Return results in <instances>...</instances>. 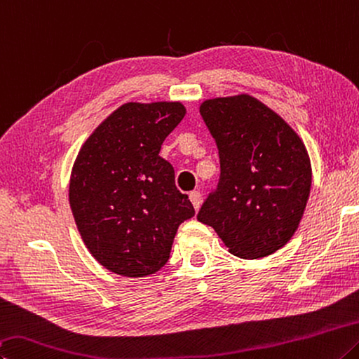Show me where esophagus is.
Segmentation results:
<instances>
[{"instance_id":"1","label":"esophagus","mask_w":359,"mask_h":359,"mask_svg":"<svg viewBox=\"0 0 359 359\" xmlns=\"http://www.w3.org/2000/svg\"><path fill=\"white\" fill-rule=\"evenodd\" d=\"M190 201L194 207V210H199L201 207V193L199 191H191L190 193Z\"/></svg>"}]
</instances>
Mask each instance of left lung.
Returning a JSON list of instances; mask_svg holds the SVG:
<instances>
[{
  "label": "left lung",
  "mask_w": 359,
  "mask_h": 359,
  "mask_svg": "<svg viewBox=\"0 0 359 359\" xmlns=\"http://www.w3.org/2000/svg\"><path fill=\"white\" fill-rule=\"evenodd\" d=\"M199 113L217 141L221 175L198 219L233 256L262 259L297 232L308 204L312 168L303 140L250 94L215 97Z\"/></svg>",
  "instance_id": "left-lung-1"
}]
</instances>
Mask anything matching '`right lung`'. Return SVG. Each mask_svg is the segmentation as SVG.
<instances>
[{
	"mask_svg": "<svg viewBox=\"0 0 359 359\" xmlns=\"http://www.w3.org/2000/svg\"><path fill=\"white\" fill-rule=\"evenodd\" d=\"M187 114L180 102H127L103 119L74 161L69 204L93 257L127 278L154 275L168 262L179 226L194 208L160 157Z\"/></svg>",
	"mask_w": 359,
	"mask_h": 359,
	"instance_id": "1",
	"label": "right lung"
}]
</instances>
